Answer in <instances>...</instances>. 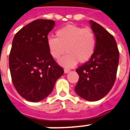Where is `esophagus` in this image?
<instances>
[{
	"instance_id": "1",
	"label": "esophagus",
	"mask_w": 130,
	"mask_h": 130,
	"mask_svg": "<svg viewBox=\"0 0 130 130\" xmlns=\"http://www.w3.org/2000/svg\"><path fill=\"white\" fill-rule=\"evenodd\" d=\"M70 71V70H69V69H66V68H65V70H64L65 73H68V72H69Z\"/></svg>"
}]
</instances>
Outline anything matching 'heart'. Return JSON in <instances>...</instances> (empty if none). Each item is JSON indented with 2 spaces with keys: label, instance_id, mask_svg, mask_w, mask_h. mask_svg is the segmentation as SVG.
Listing matches in <instances>:
<instances>
[{
  "label": "heart",
  "instance_id": "obj_1",
  "mask_svg": "<svg viewBox=\"0 0 130 130\" xmlns=\"http://www.w3.org/2000/svg\"><path fill=\"white\" fill-rule=\"evenodd\" d=\"M56 37H48L46 45L53 58L58 60L65 53L59 63L65 68H72L89 61L96 48V38L90 28L69 24L56 31Z\"/></svg>",
  "mask_w": 130,
  "mask_h": 130
}]
</instances>
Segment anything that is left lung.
I'll return each instance as SVG.
<instances>
[{
  "label": "left lung",
  "instance_id": "obj_1",
  "mask_svg": "<svg viewBox=\"0 0 130 130\" xmlns=\"http://www.w3.org/2000/svg\"><path fill=\"white\" fill-rule=\"evenodd\" d=\"M90 24L96 48L91 58L76 70L79 78L74 89L82 99L95 101L107 95L115 83L119 51L112 35L96 22L91 20Z\"/></svg>",
  "mask_w": 130,
  "mask_h": 130
}]
</instances>
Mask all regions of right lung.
Wrapping results in <instances>:
<instances>
[{
    "label": "right lung",
    "instance_id": "right-lung-1",
    "mask_svg": "<svg viewBox=\"0 0 130 130\" xmlns=\"http://www.w3.org/2000/svg\"><path fill=\"white\" fill-rule=\"evenodd\" d=\"M54 26L53 20H34L22 28L12 41L9 56L12 81L18 93L29 101L38 102L48 96L64 73L46 45Z\"/></svg>",
    "mask_w": 130,
    "mask_h": 130
}]
</instances>
